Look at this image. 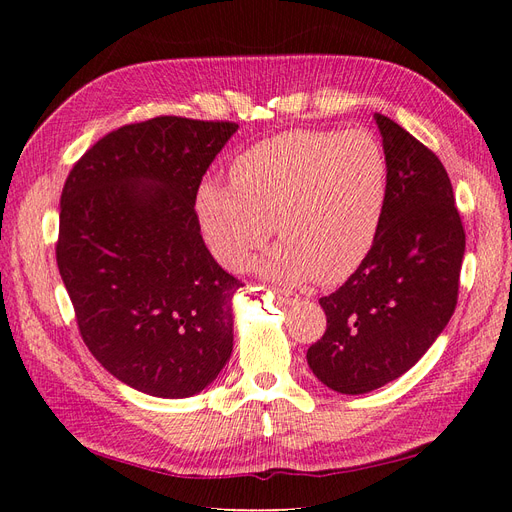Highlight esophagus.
<instances>
[{
    "mask_svg": "<svg viewBox=\"0 0 512 512\" xmlns=\"http://www.w3.org/2000/svg\"><path fill=\"white\" fill-rule=\"evenodd\" d=\"M273 294L277 297V301H280V303H288V305L299 299V297H294V294H290V292H286V290H280V288H273Z\"/></svg>",
    "mask_w": 512,
    "mask_h": 512,
    "instance_id": "34e87169",
    "label": "esophagus"
}]
</instances>
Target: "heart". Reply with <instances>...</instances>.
<instances>
[{
	"instance_id": "b5f03b06",
	"label": "heart",
	"mask_w": 512,
	"mask_h": 512,
	"mask_svg": "<svg viewBox=\"0 0 512 512\" xmlns=\"http://www.w3.org/2000/svg\"><path fill=\"white\" fill-rule=\"evenodd\" d=\"M230 185L205 181L196 218L213 258L241 273L267 245L260 273L282 286L346 282L374 250L389 198V162L365 130H292L230 166Z\"/></svg>"
}]
</instances>
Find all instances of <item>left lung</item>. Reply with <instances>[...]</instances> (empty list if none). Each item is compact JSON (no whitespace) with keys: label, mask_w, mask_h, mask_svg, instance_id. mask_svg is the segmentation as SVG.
<instances>
[{"label":"left lung","mask_w":512,"mask_h":512,"mask_svg":"<svg viewBox=\"0 0 512 512\" xmlns=\"http://www.w3.org/2000/svg\"><path fill=\"white\" fill-rule=\"evenodd\" d=\"M389 198L374 250L320 305L327 331L307 350L316 378L361 395L399 378L451 320L466 232L446 168L393 119L374 113Z\"/></svg>","instance_id":"8db88e82"}]
</instances>
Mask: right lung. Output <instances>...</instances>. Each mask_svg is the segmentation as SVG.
I'll use <instances>...</instances> for the list:
<instances>
[{
	"instance_id": "obj_1",
	"label": "right lung",
	"mask_w": 512,
	"mask_h": 512,
	"mask_svg": "<svg viewBox=\"0 0 512 512\" xmlns=\"http://www.w3.org/2000/svg\"><path fill=\"white\" fill-rule=\"evenodd\" d=\"M235 121L160 115L108 132L61 192L59 275L89 352L153 397H192L232 352L243 286L200 235L196 192Z\"/></svg>"
}]
</instances>
